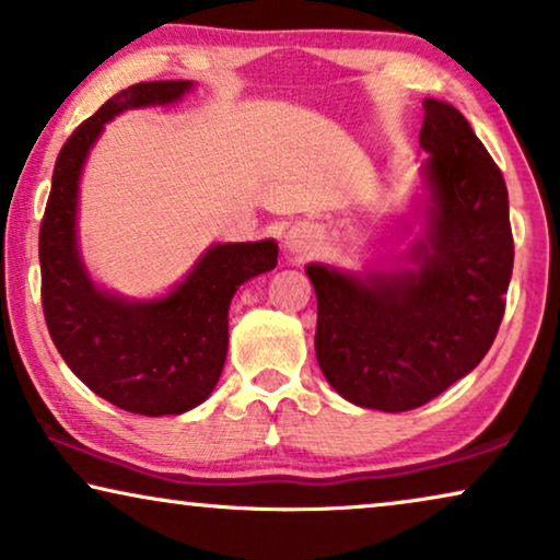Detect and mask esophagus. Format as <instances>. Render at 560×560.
Returning <instances> with one entry per match:
<instances>
[{"mask_svg":"<svg viewBox=\"0 0 560 560\" xmlns=\"http://www.w3.org/2000/svg\"><path fill=\"white\" fill-rule=\"evenodd\" d=\"M318 244H320V236H318L316 229L308 226V224L293 226L285 236V247H288L290 255H295V257L313 255V252L318 249Z\"/></svg>","mask_w":560,"mask_h":560,"instance_id":"obj_1","label":"esophagus"}]
</instances>
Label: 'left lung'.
Returning <instances> with one entry per match:
<instances>
[{
	"instance_id": "1",
	"label": "left lung",
	"mask_w": 560,
	"mask_h": 560,
	"mask_svg": "<svg viewBox=\"0 0 560 560\" xmlns=\"http://www.w3.org/2000/svg\"><path fill=\"white\" fill-rule=\"evenodd\" d=\"M423 109V234L387 270L305 267L318 366L359 408L402 412L439 397L485 359L504 316L508 186L456 106L425 98Z\"/></svg>"
}]
</instances>
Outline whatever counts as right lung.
Instances as JSON below:
<instances>
[{"mask_svg": "<svg viewBox=\"0 0 560 560\" xmlns=\"http://www.w3.org/2000/svg\"><path fill=\"white\" fill-rule=\"evenodd\" d=\"M190 81H142L112 96L60 150L40 224L43 311L71 372L137 416H180L213 393L226 362L229 303L242 282L278 265V242L211 244L171 293L129 301L91 280L79 252V180L106 121L180 102Z\"/></svg>", "mask_w": 560, "mask_h": 560, "instance_id": "obj_1", "label": "right lung"}]
</instances>
